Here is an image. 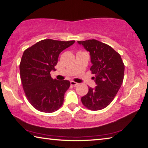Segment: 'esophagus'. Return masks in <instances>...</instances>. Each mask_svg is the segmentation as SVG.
<instances>
[{
  "label": "esophagus",
  "mask_w": 148,
  "mask_h": 148,
  "mask_svg": "<svg viewBox=\"0 0 148 148\" xmlns=\"http://www.w3.org/2000/svg\"><path fill=\"white\" fill-rule=\"evenodd\" d=\"M70 83H71V86H73L75 87H76L77 86H78V85H79V83H77V82H74V81H71V82H70Z\"/></svg>",
  "instance_id": "34e87169"
}]
</instances>
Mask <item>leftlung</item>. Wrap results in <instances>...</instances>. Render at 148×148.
I'll return each instance as SVG.
<instances>
[{"mask_svg": "<svg viewBox=\"0 0 148 148\" xmlns=\"http://www.w3.org/2000/svg\"><path fill=\"white\" fill-rule=\"evenodd\" d=\"M89 52L92 66L90 70L97 86L89 87L88 92L81 97L85 107L92 110L107 107L112 101L123 83L124 66L120 54L96 40L77 41Z\"/></svg>", "mask_w": 148, "mask_h": 148, "instance_id": "left-lung-1", "label": "left lung"}]
</instances>
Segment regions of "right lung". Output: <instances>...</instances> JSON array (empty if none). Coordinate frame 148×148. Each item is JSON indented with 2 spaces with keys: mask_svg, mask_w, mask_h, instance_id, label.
I'll return each mask as SVG.
<instances>
[{
  "mask_svg": "<svg viewBox=\"0 0 148 148\" xmlns=\"http://www.w3.org/2000/svg\"><path fill=\"white\" fill-rule=\"evenodd\" d=\"M75 42L47 39L38 41L23 53L19 66L23 90L28 101L40 112H53L63 104L70 82L53 79L50 72L56 71L54 66L61 52Z\"/></svg>",
  "mask_w": 148,
  "mask_h": 148,
  "instance_id": "1",
  "label": "right lung"
}]
</instances>
